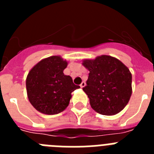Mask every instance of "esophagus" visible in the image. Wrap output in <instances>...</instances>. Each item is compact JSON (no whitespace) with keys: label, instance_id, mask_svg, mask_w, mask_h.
Returning a JSON list of instances; mask_svg holds the SVG:
<instances>
[{"label":"esophagus","instance_id":"obj_1","mask_svg":"<svg viewBox=\"0 0 154 154\" xmlns=\"http://www.w3.org/2000/svg\"><path fill=\"white\" fill-rule=\"evenodd\" d=\"M85 82H82L81 83V85H80V87H81L82 89V88H84V87H85Z\"/></svg>","mask_w":154,"mask_h":154}]
</instances>
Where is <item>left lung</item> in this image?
I'll use <instances>...</instances> for the list:
<instances>
[{"label": "left lung", "mask_w": 154, "mask_h": 154, "mask_svg": "<svg viewBox=\"0 0 154 154\" xmlns=\"http://www.w3.org/2000/svg\"><path fill=\"white\" fill-rule=\"evenodd\" d=\"M82 65L89 71L87 85L83 88L90 106L102 115L119 113L132 95V74L116 58L103 55L84 59Z\"/></svg>", "instance_id": "left-lung-1"}]
</instances>
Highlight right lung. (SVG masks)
Listing matches in <instances>:
<instances>
[{
    "label": "right lung",
    "mask_w": 154,
    "mask_h": 154,
    "mask_svg": "<svg viewBox=\"0 0 154 154\" xmlns=\"http://www.w3.org/2000/svg\"><path fill=\"white\" fill-rule=\"evenodd\" d=\"M69 62L59 55L41 60L29 71L26 79V90L31 104L38 112L54 115L67 108L72 92L79 85L63 73Z\"/></svg>",
    "instance_id": "1"
}]
</instances>
